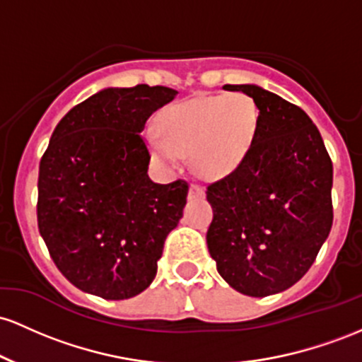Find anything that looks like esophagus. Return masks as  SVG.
<instances>
[{
	"label": "esophagus",
	"mask_w": 362,
	"mask_h": 362,
	"mask_svg": "<svg viewBox=\"0 0 362 362\" xmlns=\"http://www.w3.org/2000/svg\"><path fill=\"white\" fill-rule=\"evenodd\" d=\"M203 194H205V192H203V188L200 185H197V182H193L192 186H189V200H197V198H202Z\"/></svg>",
	"instance_id": "1"
}]
</instances>
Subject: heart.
Returning <instances> with one entry per match:
<instances>
[{"mask_svg":"<svg viewBox=\"0 0 362 362\" xmlns=\"http://www.w3.org/2000/svg\"><path fill=\"white\" fill-rule=\"evenodd\" d=\"M258 123V105L246 93L194 97L160 112L159 136H150L148 147L165 164H176L182 153H192L193 168L202 176H224L247 157Z\"/></svg>","mask_w":362,"mask_h":362,"instance_id":"obj_1","label":"heart"}]
</instances>
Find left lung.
I'll use <instances>...</instances> for the list:
<instances>
[{"instance_id": "8db88e82", "label": "left lung", "mask_w": 362, "mask_h": 362, "mask_svg": "<svg viewBox=\"0 0 362 362\" xmlns=\"http://www.w3.org/2000/svg\"><path fill=\"white\" fill-rule=\"evenodd\" d=\"M258 105V133L233 173L206 186L210 257L235 291L289 289L310 270L334 222V165L310 116L257 85H224Z\"/></svg>"}]
</instances>
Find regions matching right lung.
I'll return each instance as SVG.
<instances>
[{
    "mask_svg": "<svg viewBox=\"0 0 362 362\" xmlns=\"http://www.w3.org/2000/svg\"><path fill=\"white\" fill-rule=\"evenodd\" d=\"M176 93L160 85L104 88L52 132L39 165V233L54 265L80 291L117 301L156 279L189 186L150 180L140 133Z\"/></svg>",
    "mask_w": 362,
    "mask_h": 362,
    "instance_id": "add662e5",
    "label": "right lung"
}]
</instances>
